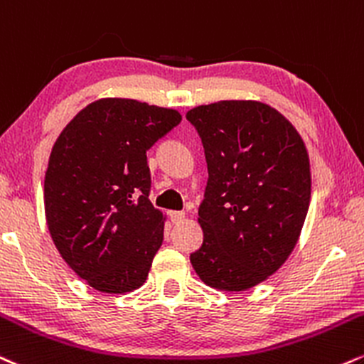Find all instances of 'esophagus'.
Masks as SVG:
<instances>
[{
	"label": "esophagus",
	"instance_id": "1",
	"mask_svg": "<svg viewBox=\"0 0 364 364\" xmlns=\"http://www.w3.org/2000/svg\"><path fill=\"white\" fill-rule=\"evenodd\" d=\"M169 217H171V222H173V224H181V222L185 220V213L183 212H171Z\"/></svg>",
	"mask_w": 364,
	"mask_h": 364
}]
</instances>
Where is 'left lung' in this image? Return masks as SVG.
<instances>
[{"instance_id": "1", "label": "left lung", "mask_w": 364, "mask_h": 364, "mask_svg": "<svg viewBox=\"0 0 364 364\" xmlns=\"http://www.w3.org/2000/svg\"><path fill=\"white\" fill-rule=\"evenodd\" d=\"M205 149L208 181L198 210L203 244L190 256L201 282L244 291L282 268L310 205V161L282 113L224 100L186 113Z\"/></svg>"}]
</instances>
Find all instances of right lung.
<instances>
[{"instance_id": "obj_1", "label": "right lung", "mask_w": 364, "mask_h": 364, "mask_svg": "<svg viewBox=\"0 0 364 364\" xmlns=\"http://www.w3.org/2000/svg\"><path fill=\"white\" fill-rule=\"evenodd\" d=\"M179 122L173 108L102 98L57 137L43 181L47 227L69 268L95 290L127 293L146 283L164 239V215L149 200L146 152Z\"/></svg>"}]
</instances>
